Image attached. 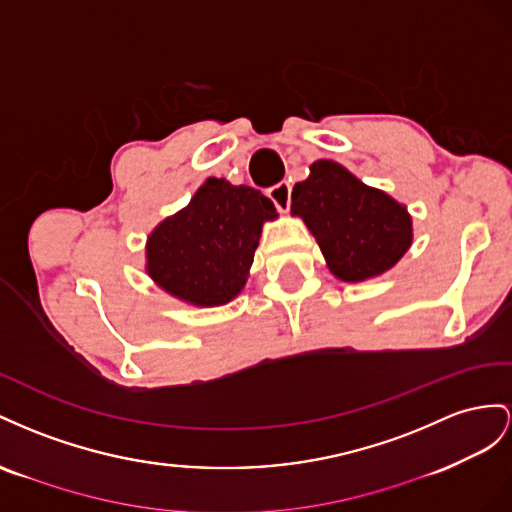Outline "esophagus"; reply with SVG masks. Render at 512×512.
I'll return each instance as SVG.
<instances>
[{
  "label": "esophagus",
  "instance_id": "1",
  "mask_svg": "<svg viewBox=\"0 0 512 512\" xmlns=\"http://www.w3.org/2000/svg\"><path fill=\"white\" fill-rule=\"evenodd\" d=\"M268 197L272 199L276 210L287 212L289 210V203H291V186L287 182L274 184L272 188H268Z\"/></svg>",
  "mask_w": 512,
  "mask_h": 512
}]
</instances>
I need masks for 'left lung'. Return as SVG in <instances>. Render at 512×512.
<instances>
[{"instance_id": "8db88e82", "label": "left lung", "mask_w": 512, "mask_h": 512, "mask_svg": "<svg viewBox=\"0 0 512 512\" xmlns=\"http://www.w3.org/2000/svg\"><path fill=\"white\" fill-rule=\"evenodd\" d=\"M291 214L311 229L330 272L345 283L384 274L412 244L407 208L334 160H317L294 186Z\"/></svg>"}]
</instances>
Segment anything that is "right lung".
Instances as JSON below:
<instances>
[{
    "instance_id": "add662e5",
    "label": "right lung",
    "mask_w": 512,
    "mask_h": 512,
    "mask_svg": "<svg viewBox=\"0 0 512 512\" xmlns=\"http://www.w3.org/2000/svg\"><path fill=\"white\" fill-rule=\"evenodd\" d=\"M276 216L274 203L255 188L208 178L184 210L150 233L145 270L188 304H227L246 285L261 227Z\"/></svg>"
}]
</instances>
